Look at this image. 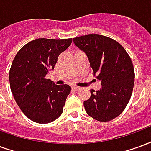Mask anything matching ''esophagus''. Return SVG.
Here are the masks:
<instances>
[{"instance_id": "1", "label": "esophagus", "mask_w": 151, "mask_h": 151, "mask_svg": "<svg viewBox=\"0 0 151 151\" xmlns=\"http://www.w3.org/2000/svg\"><path fill=\"white\" fill-rule=\"evenodd\" d=\"M72 89L73 90V91H78L79 87L78 86H73Z\"/></svg>"}]
</instances>
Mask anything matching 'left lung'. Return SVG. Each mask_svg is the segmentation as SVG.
Instances as JSON below:
<instances>
[{"instance_id": "1", "label": "left lung", "mask_w": 151, "mask_h": 151, "mask_svg": "<svg viewBox=\"0 0 151 151\" xmlns=\"http://www.w3.org/2000/svg\"><path fill=\"white\" fill-rule=\"evenodd\" d=\"M84 51L94 74L101 81L99 91L91 89V97L84 101L89 116L101 122L119 116L126 108L134 85V68L125 49L113 39L90 34L73 39Z\"/></svg>"}]
</instances>
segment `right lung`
I'll return each mask as SVG.
<instances>
[{
	"mask_svg": "<svg viewBox=\"0 0 151 151\" xmlns=\"http://www.w3.org/2000/svg\"><path fill=\"white\" fill-rule=\"evenodd\" d=\"M71 43L72 39H36L25 44L12 62V94L22 111L34 122L50 123L62 114L71 87L56 85L46 75Z\"/></svg>",
	"mask_w": 151,
	"mask_h": 151,
	"instance_id": "1",
	"label": "right lung"
}]
</instances>
